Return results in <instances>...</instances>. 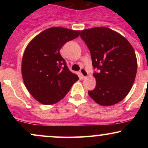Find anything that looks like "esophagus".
<instances>
[{"instance_id": "1", "label": "esophagus", "mask_w": 148, "mask_h": 148, "mask_svg": "<svg viewBox=\"0 0 148 148\" xmlns=\"http://www.w3.org/2000/svg\"><path fill=\"white\" fill-rule=\"evenodd\" d=\"M80 74H81V75L83 78H86L88 76V73L87 72V70H86V69H84V68L81 69V71H80Z\"/></svg>"}]
</instances>
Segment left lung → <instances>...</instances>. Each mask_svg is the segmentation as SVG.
I'll return each mask as SVG.
<instances>
[{
	"mask_svg": "<svg viewBox=\"0 0 148 148\" xmlns=\"http://www.w3.org/2000/svg\"><path fill=\"white\" fill-rule=\"evenodd\" d=\"M81 37L90 52L96 87L88 91L90 97L101 106L120 102L132 89L137 72V60L128 40L106 27L81 31Z\"/></svg>",
	"mask_w": 148,
	"mask_h": 148,
	"instance_id": "8db88e82",
	"label": "left lung"
}]
</instances>
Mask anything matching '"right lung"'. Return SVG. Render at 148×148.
Returning <instances> with one entry per match:
<instances>
[{
    "label": "right lung",
    "instance_id": "right-lung-1",
    "mask_svg": "<svg viewBox=\"0 0 148 148\" xmlns=\"http://www.w3.org/2000/svg\"><path fill=\"white\" fill-rule=\"evenodd\" d=\"M80 35V30L53 27L44 30L27 46L21 74L27 90L42 104L57 103L79 80L60 56L61 47Z\"/></svg>",
    "mask_w": 148,
    "mask_h": 148
}]
</instances>
